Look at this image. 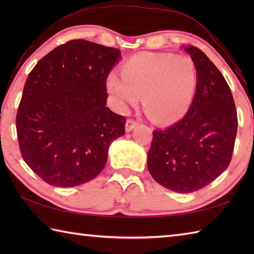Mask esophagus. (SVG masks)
<instances>
[{"label":"esophagus","mask_w":254,"mask_h":254,"mask_svg":"<svg viewBox=\"0 0 254 254\" xmlns=\"http://www.w3.org/2000/svg\"><path fill=\"white\" fill-rule=\"evenodd\" d=\"M138 126V122L133 120V119H127V123H126V131L127 132H130L132 131L133 128H135Z\"/></svg>","instance_id":"obj_1"}]
</instances>
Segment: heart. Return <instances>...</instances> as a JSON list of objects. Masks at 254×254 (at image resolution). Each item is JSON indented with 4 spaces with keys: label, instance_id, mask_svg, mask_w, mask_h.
<instances>
[{
    "label": "heart",
    "instance_id": "b5f03b06",
    "mask_svg": "<svg viewBox=\"0 0 254 254\" xmlns=\"http://www.w3.org/2000/svg\"><path fill=\"white\" fill-rule=\"evenodd\" d=\"M121 77L111 73L107 89L120 109L142 96L147 116L157 123L179 121L190 109L197 89V69L189 56L141 52L123 63Z\"/></svg>",
    "mask_w": 254,
    "mask_h": 254
}]
</instances>
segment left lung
Listing matches in <instances>:
<instances>
[{
    "label": "left lung",
    "mask_w": 254,
    "mask_h": 254,
    "mask_svg": "<svg viewBox=\"0 0 254 254\" xmlns=\"http://www.w3.org/2000/svg\"><path fill=\"white\" fill-rule=\"evenodd\" d=\"M197 69V89L182 120L153 132L147 167L156 182L171 191L191 193L228 168L238 119L223 74L198 48H185Z\"/></svg>",
    "instance_id": "left-lung-1"
}]
</instances>
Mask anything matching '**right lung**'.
<instances>
[{
	"label": "right lung",
	"instance_id": "obj_1",
	"mask_svg": "<svg viewBox=\"0 0 254 254\" xmlns=\"http://www.w3.org/2000/svg\"><path fill=\"white\" fill-rule=\"evenodd\" d=\"M121 57L116 48L76 39L48 53L24 86L16 116L21 157L53 187L84 185L107 163L126 118L107 104L106 82Z\"/></svg>",
	"mask_w": 254,
	"mask_h": 254
}]
</instances>
